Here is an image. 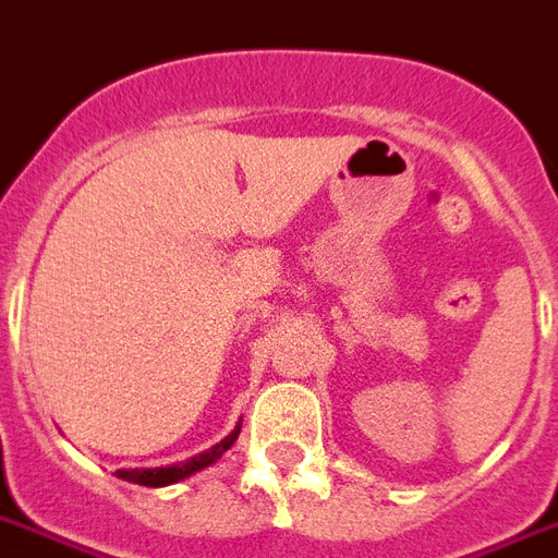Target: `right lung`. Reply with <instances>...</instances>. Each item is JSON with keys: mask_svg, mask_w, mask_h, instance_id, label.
<instances>
[{"mask_svg": "<svg viewBox=\"0 0 558 558\" xmlns=\"http://www.w3.org/2000/svg\"><path fill=\"white\" fill-rule=\"evenodd\" d=\"M238 436H240V424L232 429V433H229V436L223 438V441H217L215 447H208V450L201 452V456H192V459L177 461V464H169V468L117 470L114 475H120V478H125V482H131V484H143V487H166V484H177V482H183V478H189V475L206 470L208 464H215V461L220 459V456H223V452L229 450L234 441H238Z\"/></svg>", "mask_w": 558, "mask_h": 558, "instance_id": "obj_1", "label": "right lung"}]
</instances>
